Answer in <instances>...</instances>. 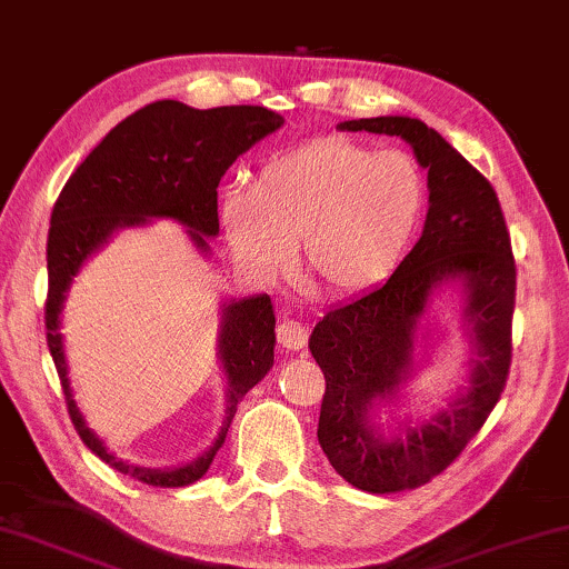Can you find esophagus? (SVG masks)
Returning <instances> with one entry per match:
<instances>
[{
    "instance_id": "1",
    "label": "esophagus",
    "mask_w": 569,
    "mask_h": 569,
    "mask_svg": "<svg viewBox=\"0 0 569 569\" xmlns=\"http://www.w3.org/2000/svg\"><path fill=\"white\" fill-rule=\"evenodd\" d=\"M276 335H278V342H281V347H286V350H291V352L301 350V347H307V342H309V329L303 327L301 321L288 319V317H283L281 325H278Z\"/></svg>"
}]
</instances>
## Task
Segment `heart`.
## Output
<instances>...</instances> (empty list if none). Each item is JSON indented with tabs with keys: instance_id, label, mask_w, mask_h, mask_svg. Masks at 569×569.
<instances>
[{
	"instance_id": "b5f03b06",
	"label": "heart",
	"mask_w": 569,
	"mask_h": 569,
	"mask_svg": "<svg viewBox=\"0 0 569 569\" xmlns=\"http://www.w3.org/2000/svg\"><path fill=\"white\" fill-rule=\"evenodd\" d=\"M423 203L427 186L409 152L327 134L270 158L252 189H227L219 217L250 273H281L299 240L303 281L350 296L383 283L398 268Z\"/></svg>"
}]
</instances>
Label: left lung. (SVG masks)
Listing matches in <instances>:
<instances>
[{"instance_id": "8db88e82", "label": "left lung", "mask_w": 569, "mask_h": 569, "mask_svg": "<svg viewBox=\"0 0 569 569\" xmlns=\"http://www.w3.org/2000/svg\"><path fill=\"white\" fill-rule=\"evenodd\" d=\"M337 130L401 138L429 171V211L413 250L383 286L329 309L309 337L327 380L317 429L321 449L350 486L398 493L442 472L501 398L516 299L511 237L493 186L421 120L386 114L339 122ZM445 287L461 291V323L473 355L469 386L435 415L396 418L427 355L428 309ZM383 408L395 423L380 428Z\"/></svg>"}]
</instances>
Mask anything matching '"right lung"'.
Segmentation results:
<instances>
[{"instance_id": "1", "label": "right lung", "mask_w": 569, "mask_h": 569, "mask_svg": "<svg viewBox=\"0 0 569 569\" xmlns=\"http://www.w3.org/2000/svg\"><path fill=\"white\" fill-rule=\"evenodd\" d=\"M283 117L266 107L193 109L163 99L127 117L68 178L48 232V347L61 378L68 413L79 437L109 468L156 488H181L209 470L222 447L237 403L273 368L276 313L268 293L222 301L217 358L224 372L227 411L222 429L207 452L178 468H140L124 462L89 429L76 406L68 380L61 311L94 252L127 227H148L152 219H173L189 234L199 256H209V240L219 234L217 186L244 150L276 132Z\"/></svg>"}]
</instances>
